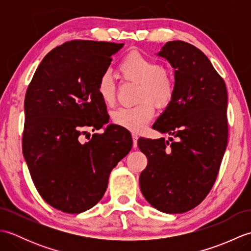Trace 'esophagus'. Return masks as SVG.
<instances>
[{
    "label": "esophagus",
    "mask_w": 251,
    "mask_h": 251,
    "mask_svg": "<svg viewBox=\"0 0 251 251\" xmlns=\"http://www.w3.org/2000/svg\"><path fill=\"white\" fill-rule=\"evenodd\" d=\"M131 136H132V141H134V148H137V141H138V135L137 134H135V132H132L131 134Z\"/></svg>",
    "instance_id": "obj_1"
}]
</instances>
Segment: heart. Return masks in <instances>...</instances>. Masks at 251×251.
Masks as SVG:
<instances>
[{
    "label": "heart",
    "mask_w": 251,
    "mask_h": 251,
    "mask_svg": "<svg viewBox=\"0 0 251 251\" xmlns=\"http://www.w3.org/2000/svg\"><path fill=\"white\" fill-rule=\"evenodd\" d=\"M119 71L125 78L139 82L137 99L142 101L132 106L117 109L112 115V120L123 128L139 132L153 119L152 103L157 108H166L172 102L176 92L175 76L169 69L161 67L157 61L138 51L129 52L123 58ZM97 90L105 105L114 103L115 86L109 73L100 76Z\"/></svg>",
    "instance_id": "1"
}]
</instances>
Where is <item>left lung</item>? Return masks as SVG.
<instances>
[{"instance_id":"8db88e82","label":"left lung","mask_w":251,"mask_h":251,"mask_svg":"<svg viewBox=\"0 0 251 251\" xmlns=\"http://www.w3.org/2000/svg\"><path fill=\"white\" fill-rule=\"evenodd\" d=\"M157 56L175 69L176 92L152 128L177 140H138L148 158L140 189L157 210L183 214L201 204L219 172L227 145V93L223 78L195 46L167 42Z\"/></svg>"}]
</instances>
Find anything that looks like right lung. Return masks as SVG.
<instances>
[{"label":"right lung","instance_id":"1","mask_svg":"<svg viewBox=\"0 0 251 251\" xmlns=\"http://www.w3.org/2000/svg\"><path fill=\"white\" fill-rule=\"evenodd\" d=\"M124 44L71 41L50 50L25 98L23 153L43 200L67 214H81L102 199L109 176L129 153L127 129L110 124L82 142L87 127L108 124L97 85Z\"/></svg>","mask_w":251,"mask_h":251}]
</instances>
